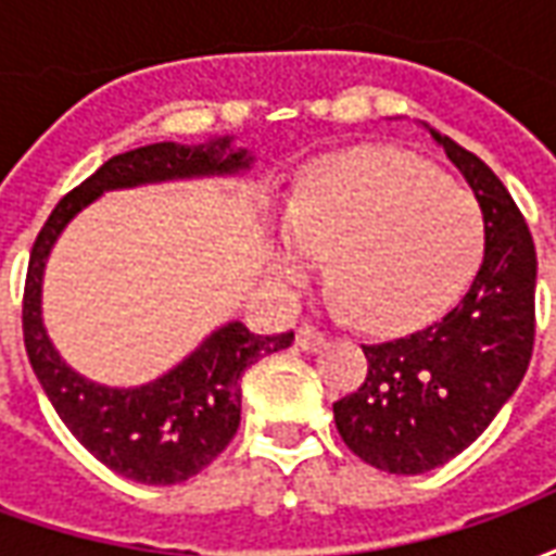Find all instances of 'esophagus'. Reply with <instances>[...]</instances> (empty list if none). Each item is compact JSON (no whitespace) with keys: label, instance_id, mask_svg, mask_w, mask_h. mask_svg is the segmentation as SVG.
Segmentation results:
<instances>
[{"label":"esophagus","instance_id":"34e87169","mask_svg":"<svg viewBox=\"0 0 556 556\" xmlns=\"http://www.w3.org/2000/svg\"><path fill=\"white\" fill-rule=\"evenodd\" d=\"M294 342H298V349L301 351H318L327 342V337L318 330V327L301 325L298 327V337H294Z\"/></svg>","mask_w":556,"mask_h":556}]
</instances>
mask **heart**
Returning a JSON list of instances; mask_svg holds the SVG:
<instances>
[{
  "label": "heart",
  "mask_w": 556,
  "mask_h": 556,
  "mask_svg": "<svg viewBox=\"0 0 556 556\" xmlns=\"http://www.w3.org/2000/svg\"><path fill=\"white\" fill-rule=\"evenodd\" d=\"M485 250L479 199L426 160L396 148H363L315 163L291 199L277 265L291 282L321 253L330 282L372 330L419 325L453 301Z\"/></svg>",
  "instance_id": "heart-1"
}]
</instances>
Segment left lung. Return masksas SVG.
I'll return each mask as SVG.
<instances>
[{
  "label": "left lung",
  "instance_id": "1",
  "mask_svg": "<svg viewBox=\"0 0 556 556\" xmlns=\"http://www.w3.org/2000/svg\"><path fill=\"white\" fill-rule=\"evenodd\" d=\"M485 214V255L450 313L363 345L369 372L333 402L342 441L387 473H426L477 441L525 378L536 339V247L509 190L482 160L431 130Z\"/></svg>",
  "mask_w": 556,
  "mask_h": 556
}]
</instances>
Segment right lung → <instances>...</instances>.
<instances>
[{
	"label": "right lung",
	"mask_w": 556,
	"mask_h": 556,
	"mask_svg": "<svg viewBox=\"0 0 556 556\" xmlns=\"http://www.w3.org/2000/svg\"><path fill=\"white\" fill-rule=\"evenodd\" d=\"M229 142H154L115 154L62 195L29 255L23 289V342L43 393L71 434L98 462L146 485H175L195 477L229 446L241 422V375L267 354L289 349L294 333L255 337L241 321H231L157 381L134 390L101 387L65 366L47 339L41 321L43 262L67 219L103 190L247 169V151H231Z\"/></svg>",
	"instance_id": "1"
}]
</instances>
